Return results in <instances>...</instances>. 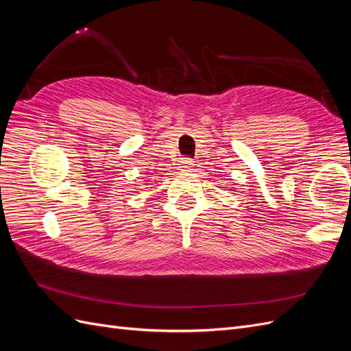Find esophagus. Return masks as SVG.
I'll return each mask as SVG.
<instances>
[{"label": "esophagus", "instance_id": "esophagus-1", "mask_svg": "<svg viewBox=\"0 0 351 351\" xmlns=\"http://www.w3.org/2000/svg\"><path fill=\"white\" fill-rule=\"evenodd\" d=\"M195 161H192V159L190 158H180V168L183 169V171H189L190 168H192L195 164H193Z\"/></svg>", "mask_w": 351, "mask_h": 351}]
</instances>
